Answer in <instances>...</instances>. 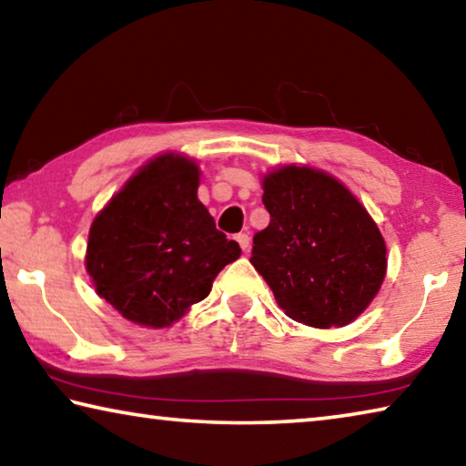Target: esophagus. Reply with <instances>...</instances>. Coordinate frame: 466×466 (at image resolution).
Returning <instances> with one entry per match:
<instances>
[{"mask_svg":"<svg viewBox=\"0 0 466 466\" xmlns=\"http://www.w3.org/2000/svg\"><path fill=\"white\" fill-rule=\"evenodd\" d=\"M236 240H238V244H240V248L244 250V252H248V248H250V236L248 234H238L236 236Z\"/></svg>","mask_w":466,"mask_h":466,"instance_id":"34e87169","label":"esophagus"}]
</instances>
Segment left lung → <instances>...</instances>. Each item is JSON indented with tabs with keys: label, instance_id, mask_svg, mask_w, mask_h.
I'll list each match as a JSON object with an SVG mask.
<instances>
[{
	"label": "left lung",
	"instance_id": "8db88e82",
	"mask_svg": "<svg viewBox=\"0 0 466 466\" xmlns=\"http://www.w3.org/2000/svg\"><path fill=\"white\" fill-rule=\"evenodd\" d=\"M271 222L252 238L250 263L289 319L345 327L376 298L386 244L364 205L325 170L275 168L263 177Z\"/></svg>",
	"mask_w": 466,
	"mask_h": 466
}]
</instances>
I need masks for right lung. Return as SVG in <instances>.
Segmentation results:
<instances>
[{"mask_svg":"<svg viewBox=\"0 0 466 466\" xmlns=\"http://www.w3.org/2000/svg\"><path fill=\"white\" fill-rule=\"evenodd\" d=\"M199 167L183 154H162L141 167L94 218L86 271L96 294L141 327L177 322L211 291L240 257L197 199Z\"/></svg>","mask_w":466,"mask_h":466,"instance_id":"right-lung-1","label":"right lung"}]
</instances>
